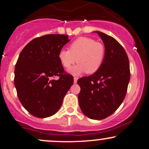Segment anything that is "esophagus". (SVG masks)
I'll use <instances>...</instances> for the list:
<instances>
[{
    "label": "esophagus",
    "instance_id": "34e87169",
    "mask_svg": "<svg viewBox=\"0 0 149 149\" xmlns=\"http://www.w3.org/2000/svg\"><path fill=\"white\" fill-rule=\"evenodd\" d=\"M73 80H74V83H76L77 80H78V78H77V77H74V78H73Z\"/></svg>",
    "mask_w": 149,
    "mask_h": 149
}]
</instances>
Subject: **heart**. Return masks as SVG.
<instances>
[{"instance_id":"heart-1","label":"heart","mask_w":149,"mask_h":149,"mask_svg":"<svg viewBox=\"0 0 149 149\" xmlns=\"http://www.w3.org/2000/svg\"><path fill=\"white\" fill-rule=\"evenodd\" d=\"M106 57V47L102 42L90 37H79L71 42L69 50L61 49L59 59L65 69H69L73 64H78L69 70L71 74L78 76L86 72H97L103 64Z\"/></svg>"}]
</instances>
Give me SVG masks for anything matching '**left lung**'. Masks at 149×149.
<instances>
[{"mask_svg": "<svg viewBox=\"0 0 149 149\" xmlns=\"http://www.w3.org/2000/svg\"><path fill=\"white\" fill-rule=\"evenodd\" d=\"M106 47V57L101 68L77 83L80 87L78 102L88 118L102 120L109 117L123 102L130 78L127 54L115 38L96 31Z\"/></svg>", "mask_w": 149, "mask_h": 149, "instance_id": "obj_1", "label": "left lung"}]
</instances>
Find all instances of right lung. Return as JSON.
I'll return each instance as SVG.
<instances>
[{"instance_id": "add662e5", "label": "right lung", "mask_w": 149, "mask_h": 149, "mask_svg": "<svg viewBox=\"0 0 149 149\" xmlns=\"http://www.w3.org/2000/svg\"><path fill=\"white\" fill-rule=\"evenodd\" d=\"M68 36L48 34L30 41L22 50L15 69V85L20 102L38 118L54 115L73 83L59 59ZM59 77L58 80L53 78Z\"/></svg>"}]
</instances>
